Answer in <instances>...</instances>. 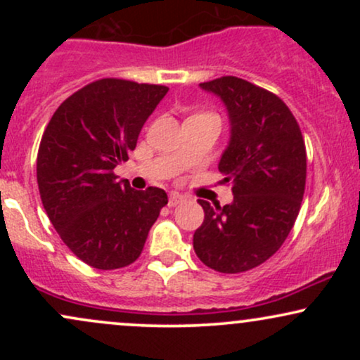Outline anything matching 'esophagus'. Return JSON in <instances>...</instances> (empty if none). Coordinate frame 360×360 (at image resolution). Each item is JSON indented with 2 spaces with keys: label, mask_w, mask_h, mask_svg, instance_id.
I'll return each instance as SVG.
<instances>
[{
  "label": "esophagus",
  "mask_w": 360,
  "mask_h": 360,
  "mask_svg": "<svg viewBox=\"0 0 360 360\" xmlns=\"http://www.w3.org/2000/svg\"><path fill=\"white\" fill-rule=\"evenodd\" d=\"M184 196L179 193H171L169 194V206H177L179 203H183Z\"/></svg>",
  "instance_id": "obj_1"
}]
</instances>
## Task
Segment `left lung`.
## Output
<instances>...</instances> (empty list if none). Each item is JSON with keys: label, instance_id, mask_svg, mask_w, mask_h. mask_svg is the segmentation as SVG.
Returning <instances> with one entry per match:
<instances>
[{"label": "left lung", "instance_id": "8db88e82", "mask_svg": "<svg viewBox=\"0 0 360 360\" xmlns=\"http://www.w3.org/2000/svg\"><path fill=\"white\" fill-rule=\"evenodd\" d=\"M200 86L229 110L232 137L218 169L233 201L198 200L205 220L193 247L210 269L238 274L272 257L291 232L307 184V147L295 115L271 91L235 76Z\"/></svg>", "mask_w": 360, "mask_h": 360}]
</instances>
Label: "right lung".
Masks as SVG:
<instances>
[{
  "label": "right lung",
  "mask_w": 360,
  "mask_h": 360,
  "mask_svg": "<svg viewBox=\"0 0 360 360\" xmlns=\"http://www.w3.org/2000/svg\"><path fill=\"white\" fill-rule=\"evenodd\" d=\"M167 86L105 77L71 94L52 115L37 154V183L49 220L76 257L101 271L139 259L167 194L131 189L113 169Z\"/></svg>",
  "instance_id": "right-lung-1"
}]
</instances>
